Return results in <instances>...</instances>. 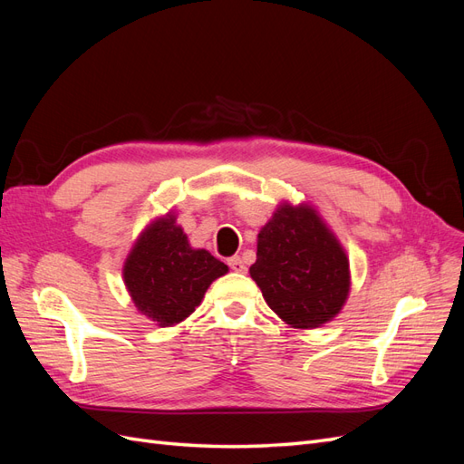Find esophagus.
Here are the masks:
<instances>
[{"mask_svg":"<svg viewBox=\"0 0 464 464\" xmlns=\"http://www.w3.org/2000/svg\"><path fill=\"white\" fill-rule=\"evenodd\" d=\"M228 265H230V269L236 271V273H244V271H246V265H244V261H242L240 256L230 257V259H228Z\"/></svg>","mask_w":464,"mask_h":464,"instance_id":"34e87169","label":"esophagus"}]
</instances>
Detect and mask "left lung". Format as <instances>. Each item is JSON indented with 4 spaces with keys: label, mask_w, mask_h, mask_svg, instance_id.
I'll list each match as a JSON object with an SVG mask.
<instances>
[{
    "label": "left lung",
    "mask_w": 464,
    "mask_h": 464,
    "mask_svg": "<svg viewBox=\"0 0 464 464\" xmlns=\"http://www.w3.org/2000/svg\"><path fill=\"white\" fill-rule=\"evenodd\" d=\"M249 275L271 310L298 329L333 319L350 288L344 249L307 205L276 208L257 236Z\"/></svg>",
    "instance_id": "obj_1"
}]
</instances>
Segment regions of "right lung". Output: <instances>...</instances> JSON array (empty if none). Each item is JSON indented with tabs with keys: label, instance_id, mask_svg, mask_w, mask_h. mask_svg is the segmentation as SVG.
I'll return each mask as SVG.
<instances>
[{
	"label": "right lung",
	"instance_id": "obj_1",
	"mask_svg": "<svg viewBox=\"0 0 464 464\" xmlns=\"http://www.w3.org/2000/svg\"><path fill=\"white\" fill-rule=\"evenodd\" d=\"M227 273L228 266L207 249H193L174 215H166L133 246L123 280L137 310L168 327L193 314L210 283Z\"/></svg>",
	"mask_w": 464,
	"mask_h": 464
}]
</instances>
